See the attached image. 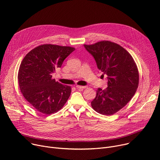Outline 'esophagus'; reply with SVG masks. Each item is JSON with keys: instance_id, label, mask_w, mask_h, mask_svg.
<instances>
[{"instance_id": "34e87169", "label": "esophagus", "mask_w": 160, "mask_h": 160, "mask_svg": "<svg viewBox=\"0 0 160 160\" xmlns=\"http://www.w3.org/2000/svg\"><path fill=\"white\" fill-rule=\"evenodd\" d=\"M76 88H77L78 89H86L88 87L87 86H76Z\"/></svg>"}]
</instances>
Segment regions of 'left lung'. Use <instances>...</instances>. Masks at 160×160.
<instances>
[{"label":"left lung","instance_id":"8db88e82","mask_svg":"<svg viewBox=\"0 0 160 160\" xmlns=\"http://www.w3.org/2000/svg\"><path fill=\"white\" fill-rule=\"evenodd\" d=\"M93 56L97 67L107 75L108 88H98L91 106L97 112L111 115L124 107L136 93L139 85L137 65L130 54L110 41L83 45Z\"/></svg>","mask_w":160,"mask_h":160}]
</instances>
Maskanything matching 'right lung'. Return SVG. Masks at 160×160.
I'll list each match as a JSON object with an SVG mask.
<instances>
[{
  "label": "right lung",
  "mask_w": 160,
  "mask_h": 160,
  "mask_svg": "<svg viewBox=\"0 0 160 160\" xmlns=\"http://www.w3.org/2000/svg\"><path fill=\"white\" fill-rule=\"evenodd\" d=\"M75 50L52 44L39 45L24 56L18 72L21 93L30 105L45 115L58 112L70 97L71 88L52 78L56 69Z\"/></svg>",
  "instance_id": "right-lung-1"
}]
</instances>
